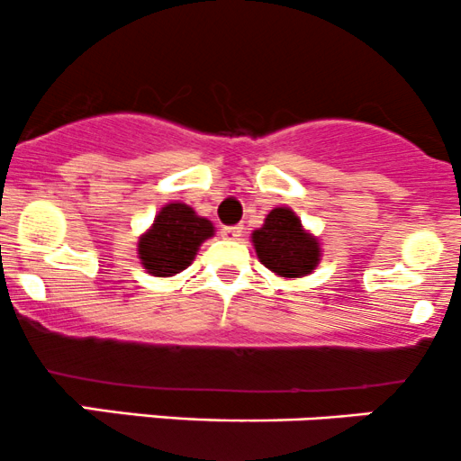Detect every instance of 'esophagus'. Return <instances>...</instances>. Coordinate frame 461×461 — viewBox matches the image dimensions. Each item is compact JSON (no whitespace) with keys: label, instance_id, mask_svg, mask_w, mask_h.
Instances as JSON below:
<instances>
[{"label":"esophagus","instance_id":"34e87169","mask_svg":"<svg viewBox=\"0 0 461 461\" xmlns=\"http://www.w3.org/2000/svg\"><path fill=\"white\" fill-rule=\"evenodd\" d=\"M221 235H224L226 240H240V237L244 235V226H224V229H221Z\"/></svg>","mask_w":461,"mask_h":461}]
</instances>
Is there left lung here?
Listing matches in <instances>:
<instances>
[{
    "label": "left lung",
    "instance_id": "8db88e82",
    "mask_svg": "<svg viewBox=\"0 0 461 461\" xmlns=\"http://www.w3.org/2000/svg\"><path fill=\"white\" fill-rule=\"evenodd\" d=\"M252 246L266 268L285 279L310 275L321 261V246L301 226L294 211L279 206L266 215L264 226L252 232Z\"/></svg>",
    "mask_w": 461,
    "mask_h": 461
}]
</instances>
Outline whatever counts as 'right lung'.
Masks as SVG:
<instances>
[{
    "label": "right lung",
    "mask_w": 461,
    "mask_h": 461,
    "mask_svg": "<svg viewBox=\"0 0 461 461\" xmlns=\"http://www.w3.org/2000/svg\"><path fill=\"white\" fill-rule=\"evenodd\" d=\"M215 235V226L191 206L171 202L162 206L151 229L138 240L140 264L153 276H173L195 259L202 241Z\"/></svg>",
    "instance_id": "obj_1"
}]
</instances>
